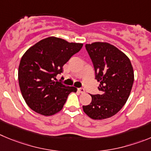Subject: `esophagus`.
Returning a JSON list of instances; mask_svg holds the SVG:
<instances>
[{
    "label": "esophagus",
    "mask_w": 151,
    "mask_h": 151,
    "mask_svg": "<svg viewBox=\"0 0 151 151\" xmlns=\"http://www.w3.org/2000/svg\"><path fill=\"white\" fill-rule=\"evenodd\" d=\"M77 90H78V92H80V93H82V94L85 92V89H84L83 88H78Z\"/></svg>",
    "instance_id": "esophagus-1"
}]
</instances>
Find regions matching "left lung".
<instances>
[{"mask_svg": "<svg viewBox=\"0 0 151 151\" xmlns=\"http://www.w3.org/2000/svg\"><path fill=\"white\" fill-rule=\"evenodd\" d=\"M100 83L101 94L91 95L92 101L83 106L85 114L93 119L111 117L126 104L134 82L131 62L122 51L108 43L95 42L86 44Z\"/></svg>", "mask_w": 151, "mask_h": 151, "instance_id": "1", "label": "left lung"}]
</instances>
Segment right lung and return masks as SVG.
<instances>
[{"label": "right lung", "mask_w": 151, "mask_h": 151, "mask_svg": "<svg viewBox=\"0 0 151 151\" xmlns=\"http://www.w3.org/2000/svg\"><path fill=\"white\" fill-rule=\"evenodd\" d=\"M83 43H69L55 37L40 40L22 57L18 79L23 99L32 110L43 116H51L63 108L74 86L55 81L63 65L78 52Z\"/></svg>", "instance_id": "1"}]
</instances>
